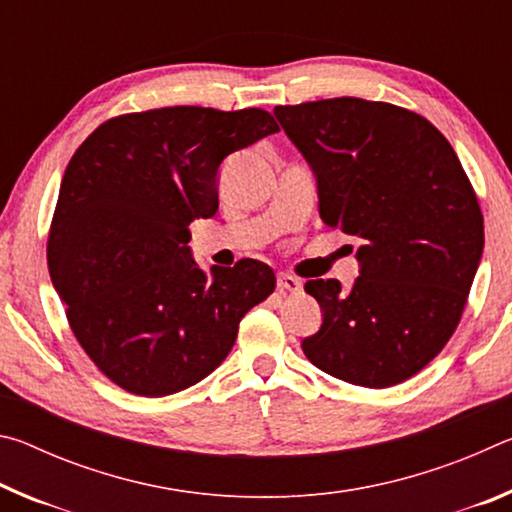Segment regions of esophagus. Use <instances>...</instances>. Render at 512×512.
I'll return each instance as SVG.
<instances>
[{
  "instance_id": "esophagus-1",
  "label": "esophagus",
  "mask_w": 512,
  "mask_h": 512,
  "mask_svg": "<svg viewBox=\"0 0 512 512\" xmlns=\"http://www.w3.org/2000/svg\"><path fill=\"white\" fill-rule=\"evenodd\" d=\"M277 289L282 293L289 291V293H298L302 289V282L298 277H293L289 273H277Z\"/></svg>"
}]
</instances>
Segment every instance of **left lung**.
<instances>
[{
	"mask_svg": "<svg viewBox=\"0 0 512 512\" xmlns=\"http://www.w3.org/2000/svg\"><path fill=\"white\" fill-rule=\"evenodd\" d=\"M273 115L314 173L320 219L357 239L350 289L305 284L323 323L302 352L354 386L400 384L452 339L481 264L483 214L461 160L393 103L339 97Z\"/></svg>",
	"mask_w": 512,
	"mask_h": 512,
	"instance_id": "8db88e82",
	"label": "left lung"
}]
</instances>
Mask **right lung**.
Wrapping results in <instances>:
<instances>
[{
    "label": "right lung",
    "mask_w": 512,
    "mask_h": 512,
    "mask_svg": "<svg viewBox=\"0 0 512 512\" xmlns=\"http://www.w3.org/2000/svg\"><path fill=\"white\" fill-rule=\"evenodd\" d=\"M277 131L259 108L173 106L106 121L69 160L49 275L81 348L124 391L164 397L198 384L273 293L268 264L205 273L187 244L189 223L219 210L223 160Z\"/></svg>",
    "instance_id": "add662e5"
}]
</instances>
